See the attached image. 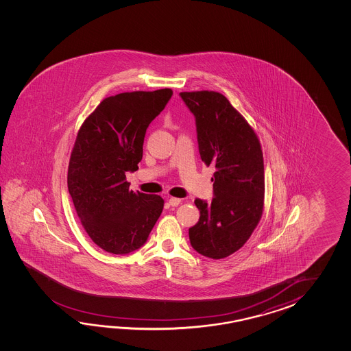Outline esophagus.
<instances>
[{
  "label": "esophagus",
  "instance_id": "34e87169",
  "mask_svg": "<svg viewBox=\"0 0 351 351\" xmlns=\"http://www.w3.org/2000/svg\"><path fill=\"white\" fill-rule=\"evenodd\" d=\"M168 202H169V204L172 206V207H177V206H179L180 204V199L179 198H174V197H171L169 199H168Z\"/></svg>",
  "mask_w": 351,
  "mask_h": 351
}]
</instances>
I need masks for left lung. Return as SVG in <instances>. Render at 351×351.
I'll return each mask as SVG.
<instances>
[{
	"instance_id": "8db88e82",
	"label": "left lung",
	"mask_w": 351,
	"mask_h": 351,
	"mask_svg": "<svg viewBox=\"0 0 351 351\" xmlns=\"http://www.w3.org/2000/svg\"><path fill=\"white\" fill-rule=\"evenodd\" d=\"M179 97L194 115L202 160L216 168L212 201H194L201 216L189 228V241L198 254L219 260L243 246L261 218V145L254 129L222 94L192 91Z\"/></svg>"
}]
</instances>
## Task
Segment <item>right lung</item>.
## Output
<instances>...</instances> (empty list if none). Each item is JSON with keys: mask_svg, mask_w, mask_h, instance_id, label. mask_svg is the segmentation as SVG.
Segmentation results:
<instances>
[{"mask_svg": "<svg viewBox=\"0 0 351 351\" xmlns=\"http://www.w3.org/2000/svg\"><path fill=\"white\" fill-rule=\"evenodd\" d=\"M172 95L160 89L106 97L77 133L67 188L85 231L106 252L144 246L163 210L160 195L129 191L125 174L138 169L145 132Z\"/></svg>", "mask_w": 351, "mask_h": 351, "instance_id": "add662e5", "label": "right lung"}]
</instances>
